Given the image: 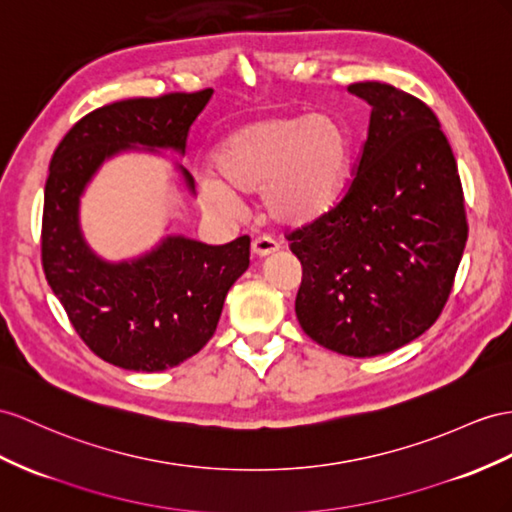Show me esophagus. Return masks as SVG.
<instances>
[{
    "mask_svg": "<svg viewBox=\"0 0 512 512\" xmlns=\"http://www.w3.org/2000/svg\"><path fill=\"white\" fill-rule=\"evenodd\" d=\"M251 248H253V253L257 257H266V255H272V253L279 251V242L268 238V235H259V238L253 240Z\"/></svg>",
    "mask_w": 512,
    "mask_h": 512,
    "instance_id": "obj_1",
    "label": "esophagus"
}]
</instances>
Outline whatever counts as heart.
<instances>
[{"label":"heart","mask_w":512,"mask_h":512,"mask_svg":"<svg viewBox=\"0 0 512 512\" xmlns=\"http://www.w3.org/2000/svg\"><path fill=\"white\" fill-rule=\"evenodd\" d=\"M352 162V136L331 114H279L246 123L218 144L214 177L201 179L209 207L261 192L264 214L285 227L324 216L337 203Z\"/></svg>","instance_id":"obj_1"}]
</instances>
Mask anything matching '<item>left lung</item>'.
Here are the masks:
<instances>
[{
    "mask_svg": "<svg viewBox=\"0 0 512 512\" xmlns=\"http://www.w3.org/2000/svg\"><path fill=\"white\" fill-rule=\"evenodd\" d=\"M355 177L324 216L285 233L303 266L296 318L320 346L376 357L413 342L448 303L467 242L461 177L439 119L383 82Z\"/></svg>",
    "mask_w": 512,
    "mask_h": 512,
    "instance_id": "1",
    "label": "left lung"
}]
</instances>
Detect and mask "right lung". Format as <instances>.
<instances>
[{
	"mask_svg": "<svg viewBox=\"0 0 512 512\" xmlns=\"http://www.w3.org/2000/svg\"><path fill=\"white\" fill-rule=\"evenodd\" d=\"M212 93L108 103L77 121L51 157L41 231L47 283L82 342L123 370L175 368L212 339L229 287L248 268L251 238L209 246L179 235L140 259L108 264L82 238L80 196L103 160L123 149L142 144L183 153ZM181 173L194 190L188 170Z\"/></svg>",
	"mask_w": 512,
	"mask_h": 512,
	"instance_id": "obj_1",
	"label": "right lung"
}]
</instances>
